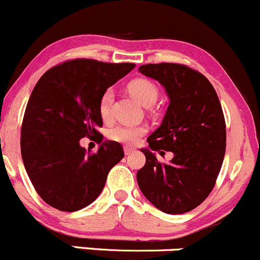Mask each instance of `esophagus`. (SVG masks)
Returning a JSON list of instances; mask_svg holds the SVG:
<instances>
[{"label":"esophagus","mask_w":260,"mask_h":260,"mask_svg":"<svg viewBox=\"0 0 260 260\" xmlns=\"http://www.w3.org/2000/svg\"><path fill=\"white\" fill-rule=\"evenodd\" d=\"M124 151H125V155H130L135 151V149L131 148V146H124Z\"/></svg>","instance_id":"1"}]
</instances>
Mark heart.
I'll return each mask as SVG.
<instances>
[{"mask_svg": "<svg viewBox=\"0 0 260 260\" xmlns=\"http://www.w3.org/2000/svg\"><path fill=\"white\" fill-rule=\"evenodd\" d=\"M130 95L143 106L154 105L159 96V90L156 85L145 79H136L131 81L127 86ZM114 100V92L111 89H108L103 93L99 103V111L104 120L110 119L111 105ZM146 133L144 126H129V125H116L109 130V138L111 140L122 144H136L140 140L141 136Z\"/></svg>", "mask_w": 260, "mask_h": 260, "instance_id": "1", "label": "heart"}]
</instances>
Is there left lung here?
Returning a JSON list of instances; mask_svg holds the SVG:
<instances>
[{"instance_id": "8db88e82", "label": "left lung", "mask_w": 260, "mask_h": 260, "mask_svg": "<svg viewBox=\"0 0 260 260\" xmlns=\"http://www.w3.org/2000/svg\"><path fill=\"white\" fill-rule=\"evenodd\" d=\"M159 81L169 96L161 125L141 149L146 162L136 174L139 188L157 209L183 214L202 204L215 185L225 154V120L209 80L180 63H148L139 68ZM174 154L157 161L154 151Z\"/></svg>"}]
</instances>
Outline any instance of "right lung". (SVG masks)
Returning a JSON list of instances; mask_svg holds the SVG:
<instances>
[{
	"instance_id": "right-lung-1",
	"label": "right lung",
	"mask_w": 260,
	"mask_h": 260,
	"mask_svg": "<svg viewBox=\"0 0 260 260\" xmlns=\"http://www.w3.org/2000/svg\"><path fill=\"white\" fill-rule=\"evenodd\" d=\"M135 68L76 58L45 72L32 90L21 129V155L37 194L56 209L76 211L91 204L109 171L124 157L116 141H103L99 103L103 93ZM101 144L90 154L82 137Z\"/></svg>"
}]
</instances>
